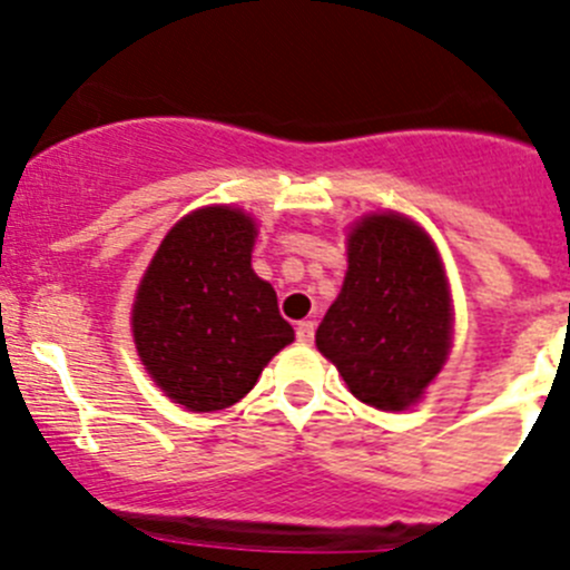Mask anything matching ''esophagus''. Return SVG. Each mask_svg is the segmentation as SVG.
Instances as JSON below:
<instances>
[{"label": "esophagus", "instance_id": "esophagus-1", "mask_svg": "<svg viewBox=\"0 0 570 570\" xmlns=\"http://www.w3.org/2000/svg\"><path fill=\"white\" fill-rule=\"evenodd\" d=\"M313 335H316V324L313 322L296 324V338H299V344H313Z\"/></svg>", "mask_w": 570, "mask_h": 570}]
</instances>
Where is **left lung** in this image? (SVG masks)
<instances>
[{
  "label": "left lung",
  "instance_id": "left-lung-1",
  "mask_svg": "<svg viewBox=\"0 0 570 570\" xmlns=\"http://www.w3.org/2000/svg\"><path fill=\"white\" fill-rule=\"evenodd\" d=\"M350 268L316 330L361 403L403 411L451 350V294L431 237L403 215H372L350 232Z\"/></svg>",
  "mask_w": 570,
  "mask_h": 570
}]
</instances>
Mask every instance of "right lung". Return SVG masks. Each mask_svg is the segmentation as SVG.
<instances>
[{
    "label": "right lung",
    "mask_w": 570,
    "mask_h": 570,
    "mask_svg": "<svg viewBox=\"0 0 570 570\" xmlns=\"http://www.w3.org/2000/svg\"><path fill=\"white\" fill-rule=\"evenodd\" d=\"M254 220L207 207L178 220L134 302V341L156 386L189 411L229 409L294 341L276 294L252 268Z\"/></svg>",
    "instance_id": "obj_1"
}]
</instances>
